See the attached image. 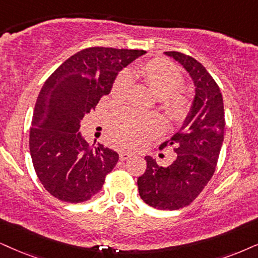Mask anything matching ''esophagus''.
I'll use <instances>...</instances> for the list:
<instances>
[{
  "label": "esophagus",
  "instance_id": "1",
  "mask_svg": "<svg viewBox=\"0 0 258 258\" xmlns=\"http://www.w3.org/2000/svg\"><path fill=\"white\" fill-rule=\"evenodd\" d=\"M131 156H132V153H130L127 151H120L119 152V157H120V159H121V161H126V159H128L130 157H131Z\"/></svg>",
  "mask_w": 258,
  "mask_h": 258
}]
</instances>
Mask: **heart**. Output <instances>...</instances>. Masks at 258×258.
<instances>
[{"mask_svg":"<svg viewBox=\"0 0 258 258\" xmlns=\"http://www.w3.org/2000/svg\"><path fill=\"white\" fill-rule=\"evenodd\" d=\"M139 78L161 101V108L171 121H181L189 110V101L177 93L183 87V76L171 63L153 59L137 65L131 73L123 71L114 81L110 95L115 102L126 99L131 78ZM162 130L157 116L140 115L131 109L113 113L108 119V133L114 144L127 149H136Z\"/></svg>","mask_w":258,"mask_h":258,"instance_id":"1","label":"heart"}]
</instances>
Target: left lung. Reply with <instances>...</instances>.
<instances>
[{"label":"left lung","instance_id":"left-lung-1","mask_svg":"<svg viewBox=\"0 0 258 258\" xmlns=\"http://www.w3.org/2000/svg\"><path fill=\"white\" fill-rule=\"evenodd\" d=\"M164 53L189 74L195 96L183 126L159 148H174L175 161L161 167L146 156V170L137 183L140 198L149 206L175 211L190 205L216 171L224 142L225 113L219 87L204 65L181 52Z\"/></svg>","mask_w":258,"mask_h":258}]
</instances>
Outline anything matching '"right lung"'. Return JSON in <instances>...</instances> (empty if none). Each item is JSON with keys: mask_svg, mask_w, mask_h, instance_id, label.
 Instances as JSON below:
<instances>
[{"mask_svg": "<svg viewBox=\"0 0 258 258\" xmlns=\"http://www.w3.org/2000/svg\"><path fill=\"white\" fill-rule=\"evenodd\" d=\"M143 50L89 47L67 59L47 78L35 102L29 151L44 188L61 201L78 204L95 197L119 155L81 135V120L108 95L116 75Z\"/></svg>", "mask_w": 258, "mask_h": 258, "instance_id": "right-lung-1", "label": "right lung"}]
</instances>
